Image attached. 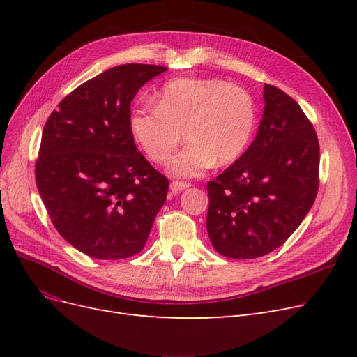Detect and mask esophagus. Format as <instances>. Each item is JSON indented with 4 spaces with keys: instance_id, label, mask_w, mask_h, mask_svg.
<instances>
[{
    "instance_id": "obj_1",
    "label": "esophagus",
    "mask_w": 357,
    "mask_h": 357,
    "mask_svg": "<svg viewBox=\"0 0 357 357\" xmlns=\"http://www.w3.org/2000/svg\"><path fill=\"white\" fill-rule=\"evenodd\" d=\"M188 188H190V183H188V181H172L171 183V190L174 192V193H178V192H181V190H185V189H188Z\"/></svg>"
}]
</instances>
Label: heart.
Listing matches in <instances>:
<instances>
[{"label":"heart","mask_w":357,"mask_h":357,"mask_svg":"<svg viewBox=\"0 0 357 357\" xmlns=\"http://www.w3.org/2000/svg\"><path fill=\"white\" fill-rule=\"evenodd\" d=\"M256 104L241 86L220 79L178 77L156 95V109L137 105L128 126L135 143L155 164H167L181 143L186 149L171 160L169 171L195 177L214 164L231 165L252 142Z\"/></svg>","instance_id":"obj_1"}]
</instances>
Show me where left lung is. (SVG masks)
Here are the masks:
<instances>
[{"label": "left lung", "instance_id": "1", "mask_svg": "<svg viewBox=\"0 0 357 357\" xmlns=\"http://www.w3.org/2000/svg\"><path fill=\"white\" fill-rule=\"evenodd\" d=\"M265 110L244 155L207 183V231L215 252L255 259L286 243L319 190L317 134L299 104L264 86Z\"/></svg>", "mask_w": 357, "mask_h": 357}]
</instances>
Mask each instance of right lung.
<instances>
[{
  "instance_id": "1",
  "label": "right lung",
  "mask_w": 357,
  "mask_h": 357,
  "mask_svg": "<svg viewBox=\"0 0 357 357\" xmlns=\"http://www.w3.org/2000/svg\"><path fill=\"white\" fill-rule=\"evenodd\" d=\"M167 67L125 63L70 92L43 129L36 181L56 231L82 253L125 259L143 250L169 181L138 152L131 101Z\"/></svg>"
}]
</instances>
